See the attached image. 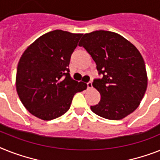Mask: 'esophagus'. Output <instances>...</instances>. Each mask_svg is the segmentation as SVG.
Listing matches in <instances>:
<instances>
[{
  "label": "esophagus",
  "instance_id": "1",
  "mask_svg": "<svg viewBox=\"0 0 160 160\" xmlns=\"http://www.w3.org/2000/svg\"><path fill=\"white\" fill-rule=\"evenodd\" d=\"M87 85H88V89H92V82H88L87 83Z\"/></svg>",
  "mask_w": 160,
  "mask_h": 160
}]
</instances>
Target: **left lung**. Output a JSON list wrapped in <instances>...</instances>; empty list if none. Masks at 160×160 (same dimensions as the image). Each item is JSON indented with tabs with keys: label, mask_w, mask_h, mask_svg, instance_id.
I'll return each mask as SVG.
<instances>
[{
	"label": "left lung",
	"mask_w": 160,
	"mask_h": 160,
	"mask_svg": "<svg viewBox=\"0 0 160 160\" xmlns=\"http://www.w3.org/2000/svg\"><path fill=\"white\" fill-rule=\"evenodd\" d=\"M96 62L101 78L92 86L101 94V101L91 106L96 114L119 120L139 106L147 88L146 64L137 47L119 34L99 30L83 35L80 41Z\"/></svg>",
	"instance_id": "left-lung-1"
}]
</instances>
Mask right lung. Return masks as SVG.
Listing matches in <instances>:
<instances>
[{
    "mask_svg": "<svg viewBox=\"0 0 160 160\" xmlns=\"http://www.w3.org/2000/svg\"><path fill=\"white\" fill-rule=\"evenodd\" d=\"M81 33L62 30L38 38L21 56L17 67L16 90L28 112L42 120H52L68 111L72 97L88 85L69 74L71 55Z\"/></svg>",
    "mask_w": 160,
    "mask_h": 160,
    "instance_id": "1",
    "label": "right lung"
}]
</instances>
